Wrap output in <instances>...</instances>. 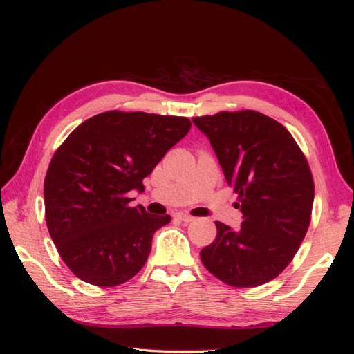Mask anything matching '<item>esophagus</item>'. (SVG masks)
<instances>
[{
  "mask_svg": "<svg viewBox=\"0 0 354 354\" xmlns=\"http://www.w3.org/2000/svg\"><path fill=\"white\" fill-rule=\"evenodd\" d=\"M175 217H176V219H179V221L185 222V223H189V222H193V221H194V217H193L192 214H189V213H184V212H179V213H176V214H175Z\"/></svg>",
  "mask_w": 354,
  "mask_h": 354,
  "instance_id": "obj_1",
  "label": "esophagus"
}]
</instances>
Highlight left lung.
<instances>
[{
  "label": "left lung",
  "mask_w": 354,
  "mask_h": 354,
  "mask_svg": "<svg viewBox=\"0 0 354 354\" xmlns=\"http://www.w3.org/2000/svg\"><path fill=\"white\" fill-rule=\"evenodd\" d=\"M237 193L240 230L216 221L217 236L201 251L207 270L232 288H255L280 275L310 225L315 184L290 132L261 112L222 111L193 117Z\"/></svg>",
  "instance_id": "left-lung-1"
}]
</instances>
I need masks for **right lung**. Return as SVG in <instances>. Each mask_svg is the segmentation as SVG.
Masks as SVG:
<instances>
[{"label": "right lung", "instance_id": "right-lung-1", "mask_svg": "<svg viewBox=\"0 0 354 354\" xmlns=\"http://www.w3.org/2000/svg\"><path fill=\"white\" fill-rule=\"evenodd\" d=\"M187 117L108 111L79 124L53 155L44 181L45 221L57 252L82 281L114 288L145 266L169 214L131 207L169 149L190 131Z\"/></svg>", "mask_w": 354, "mask_h": 354}]
</instances>
